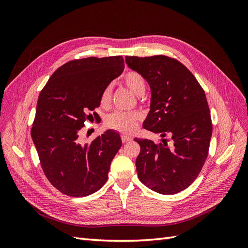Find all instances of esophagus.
Returning a JSON list of instances; mask_svg holds the SVG:
<instances>
[{
    "label": "esophagus",
    "mask_w": 248,
    "mask_h": 248,
    "mask_svg": "<svg viewBox=\"0 0 248 248\" xmlns=\"http://www.w3.org/2000/svg\"><path fill=\"white\" fill-rule=\"evenodd\" d=\"M121 139H122V142H124V144H125V142H128V141L132 140V138L127 137V136H122Z\"/></svg>",
    "instance_id": "esophagus-1"
}]
</instances>
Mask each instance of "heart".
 I'll use <instances>...</instances> for the list:
<instances>
[{
  "mask_svg": "<svg viewBox=\"0 0 248 248\" xmlns=\"http://www.w3.org/2000/svg\"><path fill=\"white\" fill-rule=\"evenodd\" d=\"M123 82L130 91L140 96L145 92L146 84L145 79L142 78L140 73L136 71H129L124 74ZM111 98V86H108L103 90L100 97V103L102 107L108 106ZM140 115L137 112H123L116 111L112 112L106 119V125L108 128L117 130L123 134H131L138 129Z\"/></svg>",
  "mask_w": 248,
  "mask_h": 248,
  "instance_id": "heart-1",
  "label": "heart"
}]
</instances>
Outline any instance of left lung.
Segmentation results:
<instances>
[{
    "instance_id": "left-lung-1",
    "label": "left lung",
    "mask_w": 248,
    "mask_h": 248,
    "mask_svg": "<svg viewBox=\"0 0 248 248\" xmlns=\"http://www.w3.org/2000/svg\"><path fill=\"white\" fill-rule=\"evenodd\" d=\"M126 64L151 89L145 129L168 140L155 144L134 139L140 146L136 167L140 181L161 194L187 188L199 176L212 137L211 116L204 90L186 67L166 56L125 57Z\"/></svg>"
}]
</instances>
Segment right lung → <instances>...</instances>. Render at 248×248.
Masks as SVG:
<instances>
[{"instance_id":"right-lung-1","label":"right lung","mask_w":248,"mask_h":248,"mask_svg":"<svg viewBox=\"0 0 248 248\" xmlns=\"http://www.w3.org/2000/svg\"><path fill=\"white\" fill-rule=\"evenodd\" d=\"M124 70L121 56L67 62L44 86L31 130L42 170L51 185L69 197H87L104 185L110 162L122 146L120 134L108 129L91 142L78 131L97 115L100 97Z\"/></svg>"}]
</instances>
